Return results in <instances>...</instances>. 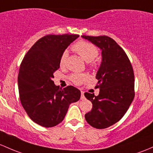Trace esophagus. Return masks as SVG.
I'll use <instances>...</instances> for the list:
<instances>
[{
	"mask_svg": "<svg viewBox=\"0 0 153 153\" xmlns=\"http://www.w3.org/2000/svg\"><path fill=\"white\" fill-rule=\"evenodd\" d=\"M81 100H84L85 97H84V92L83 91H81Z\"/></svg>",
	"mask_w": 153,
	"mask_h": 153,
	"instance_id": "1",
	"label": "esophagus"
}]
</instances>
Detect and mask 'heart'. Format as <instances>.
I'll list each match as a JSON object with an SVG mask.
<instances>
[{"label": "heart", "mask_w": 153, "mask_h": 153, "mask_svg": "<svg viewBox=\"0 0 153 153\" xmlns=\"http://www.w3.org/2000/svg\"><path fill=\"white\" fill-rule=\"evenodd\" d=\"M74 51L78 54L83 60L87 63L91 62L94 60L98 55V50L95 45L89 42L81 41L75 43L73 45ZM67 53L64 52L60 59L61 66H64L67 60ZM71 80L75 84H81V83L86 81L88 78L87 75L85 74H74L71 76Z\"/></svg>", "instance_id": "b5f03b06"}]
</instances>
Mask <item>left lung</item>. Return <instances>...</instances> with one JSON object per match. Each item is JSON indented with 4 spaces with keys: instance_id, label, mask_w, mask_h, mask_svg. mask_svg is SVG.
Here are the masks:
<instances>
[{
    "instance_id": "8db88e82",
    "label": "left lung",
    "mask_w": 153,
    "mask_h": 153,
    "mask_svg": "<svg viewBox=\"0 0 153 153\" xmlns=\"http://www.w3.org/2000/svg\"><path fill=\"white\" fill-rule=\"evenodd\" d=\"M101 50L102 62L98 69L96 88L99 94L84 93L92 103L91 111L85 114L93 128L104 129L120 121L134 98V73L123 49L107 36H81Z\"/></svg>"
}]
</instances>
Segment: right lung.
<instances>
[{"instance_id": "right-lung-1", "label": "right lung", "mask_w": 153, "mask_h": 153, "mask_svg": "<svg viewBox=\"0 0 153 153\" xmlns=\"http://www.w3.org/2000/svg\"><path fill=\"white\" fill-rule=\"evenodd\" d=\"M79 35H47L39 39L25 54L19 70L18 89L21 104L35 123L51 128L63 121L81 91L72 86H56L53 73L67 48Z\"/></svg>"}]
</instances>
